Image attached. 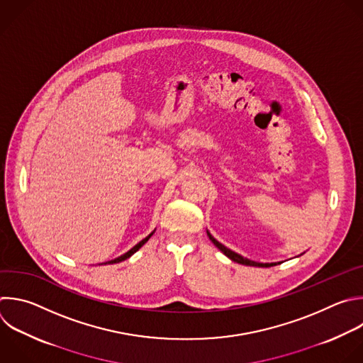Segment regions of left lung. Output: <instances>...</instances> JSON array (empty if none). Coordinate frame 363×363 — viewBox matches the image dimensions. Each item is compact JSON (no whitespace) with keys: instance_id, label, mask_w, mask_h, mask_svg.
<instances>
[{"instance_id":"8db88e82","label":"left lung","mask_w":363,"mask_h":363,"mask_svg":"<svg viewBox=\"0 0 363 363\" xmlns=\"http://www.w3.org/2000/svg\"><path fill=\"white\" fill-rule=\"evenodd\" d=\"M208 236H209V239L212 240L213 242V245L215 247H218V250H220L229 259H232L233 262H238V264H242V265H250V267H259V268H269V267H275L277 264H261V262H254V261H250V259H247V258H244V257H240V255H238L236 252H233V251H230V250H228L226 247H223L220 242H218V240L208 232Z\"/></svg>"}]
</instances>
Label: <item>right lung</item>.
Instances as JSON below:
<instances>
[{"label": "right lung", "instance_id": "add662e5", "mask_svg": "<svg viewBox=\"0 0 363 363\" xmlns=\"http://www.w3.org/2000/svg\"><path fill=\"white\" fill-rule=\"evenodd\" d=\"M152 233H154V232H152ZM152 233H151V235H148V236H147L145 239H143V240H141V242H138V244H137V245H135V247H134L133 250H130V251H128L127 254H124V255H121V257L115 258L113 261H109L108 264H118V262H123V261H125L127 258H130V257H131L133 254H135V252H137V251H138V250H140V248H141V247H143V245H144V244L147 242V240H148V239H150V238L152 236Z\"/></svg>", "mask_w": 363, "mask_h": 363}]
</instances>
